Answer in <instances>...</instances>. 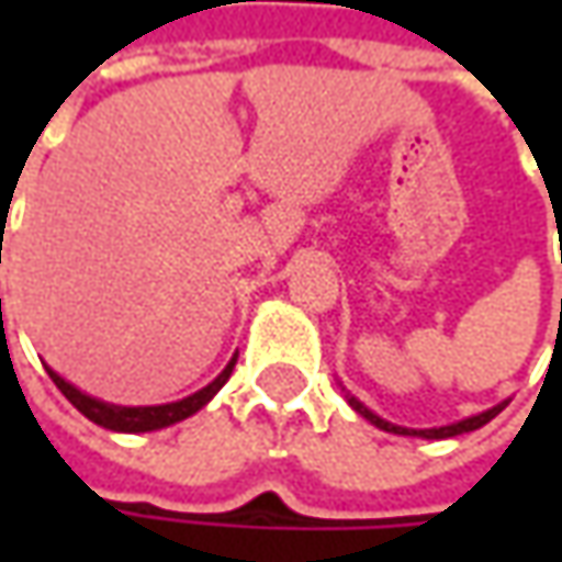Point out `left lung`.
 <instances>
[{
  "label": "left lung",
  "instance_id": "obj_1",
  "mask_svg": "<svg viewBox=\"0 0 562 562\" xmlns=\"http://www.w3.org/2000/svg\"><path fill=\"white\" fill-rule=\"evenodd\" d=\"M347 403L357 409L359 416L366 422H372L375 428H381V431H391V435H409V438H425V441H441V438H457V435H465V431H475V428H482V425H487V422L494 419L504 406H507L509 400H504V403H497V406H491V409H485V413H479V416H469V419H460V422H450V425H441V428H406V425H394V422L381 419L378 413H372L366 403H359L353 394H347Z\"/></svg>",
  "mask_w": 562,
  "mask_h": 562
}]
</instances>
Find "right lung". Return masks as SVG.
Segmentation results:
<instances>
[{
	"instance_id": "add662e5",
	"label": "right lung",
	"mask_w": 562,
	"mask_h": 562,
	"mask_svg": "<svg viewBox=\"0 0 562 562\" xmlns=\"http://www.w3.org/2000/svg\"><path fill=\"white\" fill-rule=\"evenodd\" d=\"M234 362H237V353H234L231 362L222 369V375L215 378V381H209V384L200 387L196 394H190V397L184 400H175V403H159V406H119V403H105V400L90 397L87 391L75 387L71 381H65V378L58 375L55 369H49V366H46V372H49V378L55 381V387L71 400V406H77L90 422H97V425L109 428V431L140 435V431H159V428H168V425H175V422H184L190 419L193 413H200L205 403L225 387V381L231 378V372H234Z\"/></svg>"
}]
</instances>
